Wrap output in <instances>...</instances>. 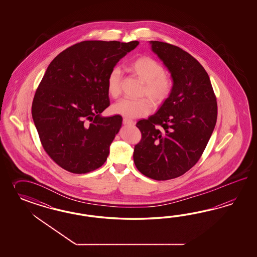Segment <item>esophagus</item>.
Listing matches in <instances>:
<instances>
[{
    "label": "esophagus",
    "instance_id": "esophagus-1",
    "mask_svg": "<svg viewBox=\"0 0 257 257\" xmlns=\"http://www.w3.org/2000/svg\"><path fill=\"white\" fill-rule=\"evenodd\" d=\"M122 122H123V124L124 125H134L135 124V121L132 120V119H129V118H123V120H122Z\"/></svg>",
    "mask_w": 257,
    "mask_h": 257
}]
</instances>
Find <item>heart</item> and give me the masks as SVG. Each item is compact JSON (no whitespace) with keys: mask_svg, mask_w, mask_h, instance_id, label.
<instances>
[{"mask_svg":"<svg viewBox=\"0 0 257 257\" xmlns=\"http://www.w3.org/2000/svg\"><path fill=\"white\" fill-rule=\"evenodd\" d=\"M128 70L144 83L140 96L148 97L156 105L162 104L171 96L173 89V81L164 73L161 63L150 56H140L128 65ZM106 88L109 96L117 99L120 94V71L118 69L111 70L106 80ZM147 98L139 100H121L113 104L111 110L114 114L134 118L149 114L153 104Z\"/></svg>","mask_w":257,"mask_h":257,"instance_id":"1","label":"heart"}]
</instances>
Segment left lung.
<instances>
[{
  "label": "left lung",
  "mask_w": 257,
  "mask_h": 257,
  "mask_svg": "<svg viewBox=\"0 0 257 257\" xmlns=\"http://www.w3.org/2000/svg\"><path fill=\"white\" fill-rule=\"evenodd\" d=\"M152 51L171 72L173 89L155 115L138 121L142 135L134 162L145 176L173 179L202 156L217 122V99L202 65L181 48L150 41Z\"/></svg>",
  "instance_id": "1"
}]
</instances>
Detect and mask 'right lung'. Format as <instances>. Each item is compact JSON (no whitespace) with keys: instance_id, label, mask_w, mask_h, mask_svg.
<instances>
[{"instance_id":"add662e5","label":"right lung","mask_w":257,"mask_h":257,"mask_svg":"<svg viewBox=\"0 0 257 257\" xmlns=\"http://www.w3.org/2000/svg\"><path fill=\"white\" fill-rule=\"evenodd\" d=\"M140 44L86 40L69 47L47 68L32 103V117L48 156L62 169L86 173L106 161L122 117H101L110 104L106 80Z\"/></svg>"}]
</instances>
